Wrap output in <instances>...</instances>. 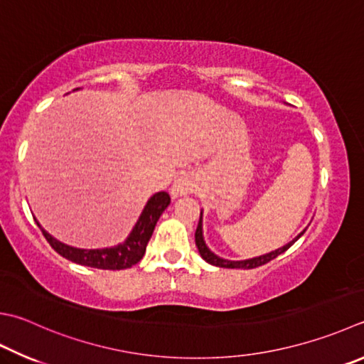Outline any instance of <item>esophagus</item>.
Listing matches in <instances>:
<instances>
[{
    "label": "esophagus",
    "mask_w": 364,
    "mask_h": 364,
    "mask_svg": "<svg viewBox=\"0 0 364 364\" xmlns=\"http://www.w3.org/2000/svg\"><path fill=\"white\" fill-rule=\"evenodd\" d=\"M191 190H193V181H191V177L188 174H182L177 177L173 187H171V195H173V198H177L190 193Z\"/></svg>",
    "instance_id": "obj_1"
}]
</instances>
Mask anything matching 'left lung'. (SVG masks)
<instances>
[{
	"label": "left lung",
	"mask_w": 364,
	"mask_h": 364,
	"mask_svg": "<svg viewBox=\"0 0 364 364\" xmlns=\"http://www.w3.org/2000/svg\"><path fill=\"white\" fill-rule=\"evenodd\" d=\"M203 215V212H201ZM201 215H200V222H198V228H196V232H195V242H196V247L198 250H200V255L203 257V259H205V262L214 264V266H218V267H231V269H253V267H258L262 264H266L269 263L271 259H274L276 257H279L280 253H284L285 250H289L290 247L298 241V239L304 235V231L301 232V235L298 237H294L291 242H289L284 247H280V249L274 250L271 253H266V255H262V257H257V258H252V259H244V262H230V259H223L220 257H217L212 253L208 245L204 244V239H203V222H201Z\"/></svg>",
	"instance_id": "8db88e82"
}]
</instances>
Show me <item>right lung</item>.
Segmentation results:
<instances>
[{
  "label": "right lung",
  "instance_id": "add662e5",
  "mask_svg": "<svg viewBox=\"0 0 364 364\" xmlns=\"http://www.w3.org/2000/svg\"><path fill=\"white\" fill-rule=\"evenodd\" d=\"M171 203V196L166 191H159L147 201L146 208H144L142 214L139 217L138 223L134 225L133 231L129 232L127 241L111 247V249H97V250H84V249H75V247H70L63 242L53 239L49 232L41 228L47 242L52 245V249L60 253L61 257L70 259L73 263H77L82 266H90L97 267V269H127L133 264L139 263L144 253H146V247L152 237V232L155 230V225L159 222L163 210L168 208Z\"/></svg>",
  "mask_w": 364,
  "mask_h": 364
}]
</instances>
